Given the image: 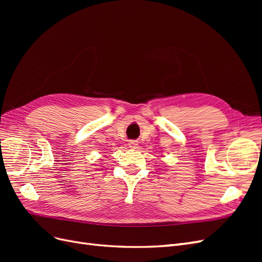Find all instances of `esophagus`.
Listing matches in <instances>:
<instances>
[{
    "label": "esophagus",
    "instance_id": "esophagus-1",
    "mask_svg": "<svg viewBox=\"0 0 262 262\" xmlns=\"http://www.w3.org/2000/svg\"><path fill=\"white\" fill-rule=\"evenodd\" d=\"M138 141H136V140H132V141H130L129 142V147L130 148H137L138 147Z\"/></svg>",
    "mask_w": 262,
    "mask_h": 262
}]
</instances>
